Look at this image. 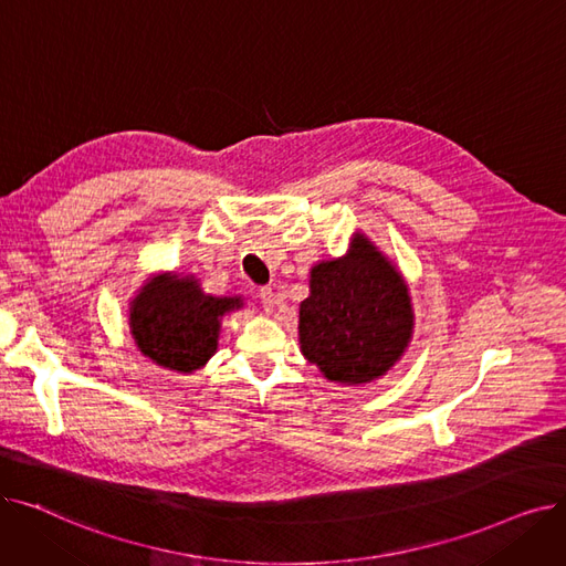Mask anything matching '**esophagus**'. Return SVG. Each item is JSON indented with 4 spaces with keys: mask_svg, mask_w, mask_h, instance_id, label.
Listing matches in <instances>:
<instances>
[{
    "mask_svg": "<svg viewBox=\"0 0 566 566\" xmlns=\"http://www.w3.org/2000/svg\"><path fill=\"white\" fill-rule=\"evenodd\" d=\"M259 301H261V307H263L265 312H271L273 305H275V293H273V289H271V286H261V289H259Z\"/></svg>",
    "mask_w": 566,
    "mask_h": 566,
    "instance_id": "obj_1",
    "label": "esophagus"
}]
</instances>
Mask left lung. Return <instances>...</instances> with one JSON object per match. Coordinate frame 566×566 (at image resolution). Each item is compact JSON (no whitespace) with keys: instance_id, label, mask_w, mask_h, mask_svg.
I'll use <instances>...</instances> for the list:
<instances>
[{"instance_id":"1","label":"left lung","mask_w":566,"mask_h":566,"mask_svg":"<svg viewBox=\"0 0 566 566\" xmlns=\"http://www.w3.org/2000/svg\"><path fill=\"white\" fill-rule=\"evenodd\" d=\"M412 328L408 282L367 233L355 231L344 256L312 265L298 342L323 378L353 388L382 378L403 358Z\"/></svg>"}]
</instances>
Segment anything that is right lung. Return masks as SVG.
<instances>
[{
	"mask_svg": "<svg viewBox=\"0 0 566 566\" xmlns=\"http://www.w3.org/2000/svg\"><path fill=\"white\" fill-rule=\"evenodd\" d=\"M243 307L241 295H213L199 277L158 273L144 280L128 303V328L137 350L154 365L192 374L218 353L222 318Z\"/></svg>",
	"mask_w": 566,
	"mask_h": 566,
	"instance_id": "obj_1",
	"label": "right lung"
}]
</instances>
